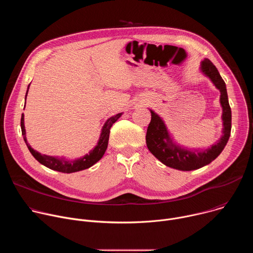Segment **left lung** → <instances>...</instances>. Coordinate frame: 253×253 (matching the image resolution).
<instances>
[{
  "label": "left lung",
  "mask_w": 253,
  "mask_h": 253,
  "mask_svg": "<svg viewBox=\"0 0 253 253\" xmlns=\"http://www.w3.org/2000/svg\"><path fill=\"white\" fill-rule=\"evenodd\" d=\"M200 71L220 91V104L222 107L221 118L223 125L222 136L210 148L197 150L178 145L171 138L162 118L153 110H150L151 122L149 123L146 133V144L149 151L164 165L181 171L196 170L212 162L222 152L230 137L231 109L225 82L221 78L218 70L208 59H204L201 62Z\"/></svg>",
  "instance_id": "1"
}]
</instances>
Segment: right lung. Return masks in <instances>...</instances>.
<instances>
[{
  "label": "right lung",
  "instance_id": "add662e5",
  "mask_svg": "<svg viewBox=\"0 0 253 253\" xmlns=\"http://www.w3.org/2000/svg\"><path fill=\"white\" fill-rule=\"evenodd\" d=\"M29 87L28 86V90L26 93V97L25 99H27V94L29 91ZM26 104V103H25ZM123 113H118L112 117H110L108 119L105 124L102 127L101 130V134L99 137V140L97 142V145L86 155H84L83 157L77 158L75 160H68L66 158H59V157H55V156H49V155H45V154H41L38 151L34 150L30 144L27 141L26 138V129H25V125H24V114H22V118H21V129H22V135L24 137V141L26 143V145L28 147V149L30 150V152L32 153V155L35 157V159L39 161L42 165L55 170V171H59V172H63V173H73V172H77V171H81L84 169H87L91 166H93L95 163H97L104 155L107 147H108V141H109V135H110V129L112 127V125L122 116Z\"/></svg>",
  "mask_w": 253,
  "mask_h": 253
}]
</instances>
